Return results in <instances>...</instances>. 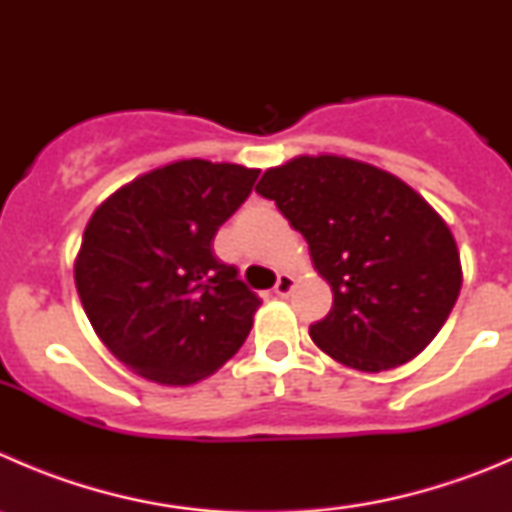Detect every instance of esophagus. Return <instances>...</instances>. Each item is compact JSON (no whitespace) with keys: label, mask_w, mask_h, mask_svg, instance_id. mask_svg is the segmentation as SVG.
I'll list each match as a JSON object with an SVG mask.
<instances>
[{"label":"esophagus","mask_w":512,"mask_h":512,"mask_svg":"<svg viewBox=\"0 0 512 512\" xmlns=\"http://www.w3.org/2000/svg\"><path fill=\"white\" fill-rule=\"evenodd\" d=\"M292 289H294V277L287 275V272H282L275 282V294L277 297H289V292H292Z\"/></svg>","instance_id":"34e87169"}]
</instances>
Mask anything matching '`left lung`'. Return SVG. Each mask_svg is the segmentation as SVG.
Segmentation results:
<instances>
[{
  "instance_id": "8db88e82",
  "label": "left lung",
  "mask_w": 512,
  "mask_h": 512,
  "mask_svg": "<svg viewBox=\"0 0 512 512\" xmlns=\"http://www.w3.org/2000/svg\"><path fill=\"white\" fill-rule=\"evenodd\" d=\"M302 232L334 302L309 327L324 354L359 371L406 364L441 332L461 292V255L411 185L344 156H297L257 183Z\"/></svg>"
}]
</instances>
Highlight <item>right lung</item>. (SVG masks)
Wrapping results in <instances>:
<instances>
[{
  "label": "right lung",
  "mask_w": 512,
  "mask_h": 512,
  "mask_svg": "<svg viewBox=\"0 0 512 512\" xmlns=\"http://www.w3.org/2000/svg\"><path fill=\"white\" fill-rule=\"evenodd\" d=\"M257 175L235 163L178 160L118 188L91 215L76 289L98 339L143 379L195 384L250 334L260 297L215 257L213 240Z\"/></svg>",
  "instance_id": "add662e5"
}]
</instances>
